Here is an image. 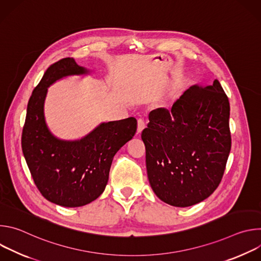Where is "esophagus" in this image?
<instances>
[{
	"mask_svg": "<svg viewBox=\"0 0 261 261\" xmlns=\"http://www.w3.org/2000/svg\"><path fill=\"white\" fill-rule=\"evenodd\" d=\"M145 128V121L143 119H138L137 122V132L141 133V131Z\"/></svg>",
	"mask_w": 261,
	"mask_h": 261,
	"instance_id": "obj_1",
	"label": "esophagus"
}]
</instances>
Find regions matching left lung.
I'll return each instance as SVG.
<instances>
[{"label":"left lung","instance_id":"1","mask_svg":"<svg viewBox=\"0 0 261 261\" xmlns=\"http://www.w3.org/2000/svg\"><path fill=\"white\" fill-rule=\"evenodd\" d=\"M230 106L220 83L193 86L170 109L152 110L141 133L148 181L163 202L187 207L219 186L231 148Z\"/></svg>","mask_w":261,"mask_h":261}]
</instances>
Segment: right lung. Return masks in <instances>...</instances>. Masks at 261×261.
I'll return each mask as SVG.
<instances>
[{
	"instance_id": "add662e5",
	"label": "right lung",
	"mask_w": 261,
	"mask_h": 261,
	"mask_svg": "<svg viewBox=\"0 0 261 261\" xmlns=\"http://www.w3.org/2000/svg\"><path fill=\"white\" fill-rule=\"evenodd\" d=\"M92 72L73 58L53 64L32 93L22 129V153L37 188L48 201L66 207L86 205L103 193L115 155L137 129L131 117L102 122L79 139H62L50 131L44 115L48 88Z\"/></svg>"
}]
</instances>
